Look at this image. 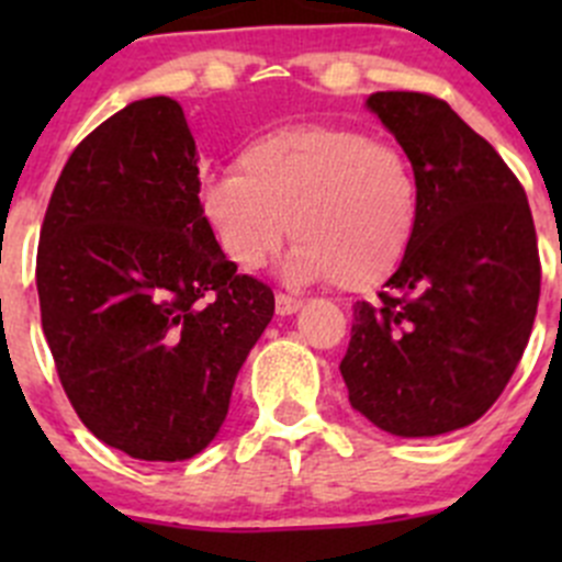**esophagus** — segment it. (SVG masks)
I'll return each mask as SVG.
<instances>
[{"label":"esophagus","instance_id":"34e87169","mask_svg":"<svg viewBox=\"0 0 562 562\" xmlns=\"http://www.w3.org/2000/svg\"><path fill=\"white\" fill-rule=\"evenodd\" d=\"M274 310H277V315H293V313H299V310H302V299H293V296H285V293H277L274 296Z\"/></svg>","mask_w":562,"mask_h":562}]
</instances>
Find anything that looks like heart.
Returning <instances> with one entry per match:
<instances>
[{"label":"heart","mask_w":562,"mask_h":562,"mask_svg":"<svg viewBox=\"0 0 562 562\" xmlns=\"http://www.w3.org/2000/svg\"><path fill=\"white\" fill-rule=\"evenodd\" d=\"M198 209L236 269H260L291 231L299 241L282 263L285 280L370 291L405 260L422 190L394 144L353 127L291 124L249 140L239 171L209 173Z\"/></svg>","instance_id":"b5f03b06"}]
</instances>
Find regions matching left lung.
<instances>
[{
	"label": "left lung",
	"instance_id": "8db88e82",
	"mask_svg": "<svg viewBox=\"0 0 562 562\" xmlns=\"http://www.w3.org/2000/svg\"><path fill=\"white\" fill-rule=\"evenodd\" d=\"M367 108L418 176L413 245L381 302H356L339 372L367 422L435 438L479 422L512 381L541 293L527 195L495 149L422 92H375Z\"/></svg>",
	"mask_w": 562,
	"mask_h": 562
}]
</instances>
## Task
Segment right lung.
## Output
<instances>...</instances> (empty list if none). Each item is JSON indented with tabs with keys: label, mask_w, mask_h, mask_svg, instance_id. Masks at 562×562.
<instances>
[{
	"label": "right lung",
	"mask_w": 562,
	"mask_h": 562,
	"mask_svg": "<svg viewBox=\"0 0 562 562\" xmlns=\"http://www.w3.org/2000/svg\"><path fill=\"white\" fill-rule=\"evenodd\" d=\"M198 160L176 100H135L76 146L40 231V315L67 400L146 462L212 443L274 315L271 288L203 223Z\"/></svg>",
	"instance_id": "right-lung-1"
}]
</instances>
